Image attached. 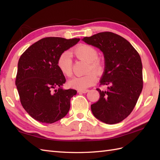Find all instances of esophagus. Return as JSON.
Segmentation results:
<instances>
[{
  "label": "esophagus",
  "instance_id": "obj_1",
  "mask_svg": "<svg viewBox=\"0 0 160 160\" xmlns=\"http://www.w3.org/2000/svg\"><path fill=\"white\" fill-rule=\"evenodd\" d=\"M78 93H86L87 92H89V90L88 89H84V90H78Z\"/></svg>",
  "mask_w": 160,
  "mask_h": 160
}]
</instances>
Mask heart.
Instances as JSON below:
<instances>
[{
  "mask_svg": "<svg viewBox=\"0 0 160 160\" xmlns=\"http://www.w3.org/2000/svg\"><path fill=\"white\" fill-rule=\"evenodd\" d=\"M73 53L78 58L88 62V71H94L100 73L103 69L102 62L98 58V52L93 46L82 44L78 45L73 50ZM57 66L62 73L68 78L72 76V57L67 52L60 54L57 60ZM97 76L94 72H90L85 76L74 77L69 81V85L78 90H84L96 82Z\"/></svg>",
  "mask_w": 160,
  "mask_h": 160,
  "instance_id": "heart-1",
  "label": "heart"
}]
</instances>
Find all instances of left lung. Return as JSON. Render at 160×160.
Masks as SVG:
<instances>
[{
	"label": "left lung",
	"mask_w": 160,
	"mask_h": 160,
	"mask_svg": "<svg viewBox=\"0 0 160 160\" xmlns=\"http://www.w3.org/2000/svg\"><path fill=\"white\" fill-rule=\"evenodd\" d=\"M82 40L100 49L105 60L100 85H107L108 89H97L100 99L91 105V111L104 123H119L133 110L143 88L141 58L128 40L110 32L84 37Z\"/></svg>",
	"instance_id": "left-lung-1"
}]
</instances>
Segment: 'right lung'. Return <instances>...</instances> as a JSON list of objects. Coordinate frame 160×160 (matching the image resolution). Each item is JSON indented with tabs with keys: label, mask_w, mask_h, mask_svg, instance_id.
I'll use <instances>...</instances> for the list:
<instances>
[{
	"label": "right lung",
	"mask_w": 160,
	"mask_h": 160,
	"mask_svg": "<svg viewBox=\"0 0 160 160\" xmlns=\"http://www.w3.org/2000/svg\"><path fill=\"white\" fill-rule=\"evenodd\" d=\"M79 40L47 37L33 44L20 56L16 85L22 107L34 120L52 124L69 112L70 100L77 91L62 89L66 79L57 66V60Z\"/></svg>",
	"instance_id": "1"
}]
</instances>
